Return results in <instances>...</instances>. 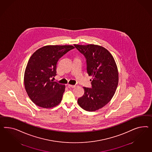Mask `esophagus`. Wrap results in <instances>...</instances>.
I'll list each match as a JSON object with an SVG mask.
<instances>
[{"instance_id":"1","label":"esophagus","mask_w":152,"mask_h":152,"mask_svg":"<svg viewBox=\"0 0 152 152\" xmlns=\"http://www.w3.org/2000/svg\"><path fill=\"white\" fill-rule=\"evenodd\" d=\"M67 86L69 87H71V88H74L76 86V85H67Z\"/></svg>"}]
</instances>
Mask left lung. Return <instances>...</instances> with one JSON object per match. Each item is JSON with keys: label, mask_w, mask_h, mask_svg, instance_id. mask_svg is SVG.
Wrapping results in <instances>:
<instances>
[{"label": "left lung", "mask_w": 152, "mask_h": 152, "mask_svg": "<svg viewBox=\"0 0 152 152\" xmlns=\"http://www.w3.org/2000/svg\"><path fill=\"white\" fill-rule=\"evenodd\" d=\"M86 58L87 71L92 88L83 87L85 93L79 98V106L87 111H95L111 101L118 83V72L114 58L102 46L90 44L74 45Z\"/></svg>", "instance_id": "1"}]
</instances>
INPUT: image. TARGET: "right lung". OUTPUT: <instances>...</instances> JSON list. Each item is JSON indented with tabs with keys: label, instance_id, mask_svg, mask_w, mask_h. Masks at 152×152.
I'll return each mask as SVG.
<instances>
[{
	"label": "right lung",
	"instance_id": "1",
	"mask_svg": "<svg viewBox=\"0 0 152 152\" xmlns=\"http://www.w3.org/2000/svg\"><path fill=\"white\" fill-rule=\"evenodd\" d=\"M74 48L72 45H48L37 50L30 57L25 71L24 86L36 105L50 108L61 102L65 86L51 78L56 75L58 60Z\"/></svg>",
	"mask_w": 152,
	"mask_h": 152
}]
</instances>
